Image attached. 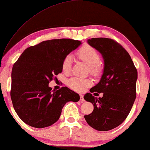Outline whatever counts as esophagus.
<instances>
[{"mask_svg": "<svg viewBox=\"0 0 150 150\" xmlns=\"http://www.w3.org/2000/svg\"><path fill=\"white\" fill-rule=\"evenodd\" d=\"M80 100H81V101H85V99H84V96L82 95V94L80 95Z\"/></svg>", "mask_w": 150, "mask_h": 150, "instance_id": "1", "label": "esophagus"}]
</instances>
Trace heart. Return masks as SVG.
<instances>
[{"label": "heart", "instance_id": "heart-1", "mask_svg": "<svg viewBox=\"0 0 150 150\" xmlns=\"http://www.w3.org/2000/svg\"><path fill=\"white\" fill-rule=\"evenodd\" d=\"M76 56L79 60L88 65L89 72L94 76H98L103 70V66L100 63L99 52L89 44H85L80 48L76 52ZM62 70L65 74H68L71 70V59L70 56H66L63 59ZM68 87L74 91L82 92L86 88L91 85V81L89 79L73 77L67 81Z\"/></svg>", "mask_w": 150, "mask_h": 150}]
</instances>
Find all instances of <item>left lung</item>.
Instances as JSON below:
<instances>
[{
  "mask_svg": "<svg viewBox=\"0 0 150 150\" xmlns=\"http://www.w3.org/2000/svg\"><path fill=\"white\" fill-rule=\"evenodd\" d=\"M88 43L101 53L104 61L101 80L90 92L103 93V96L97 98L91 93L85 94L84 99L93 104V110L84 117L95 130H110L130 113L137 95V70L130 54L116 41L98 38L88 40Z\"/></svg>",
  "mask_w": 150,
  "mask_h": 150,
  "instance_id": "8db88e82",
  "label": "left lung"
}]
</instances>
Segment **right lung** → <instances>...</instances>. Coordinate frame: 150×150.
<instances>
[{"instance_id": "add662e5", "label": "right lung", "mask_w": 150, "mask_h": 150, "mask_svg": "<svg viewBox=\"0 0 150 150\" xmlns=\"http://www.w3.org/2000/svg\"><path fill=\"white\" fill-rule=\"evenodd\" d=\"M81 44L71 39L44 41L26 48L14 63L10 95L16 113L28 126H51L67 102L80 100L68 87L52 91L48 84L62 71L63 59Z\"/></svg>"}]
</instances>
